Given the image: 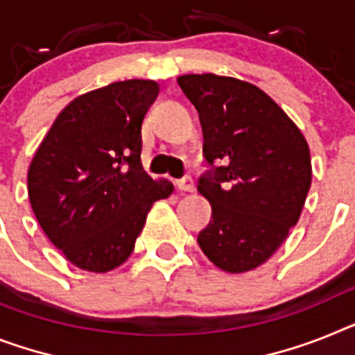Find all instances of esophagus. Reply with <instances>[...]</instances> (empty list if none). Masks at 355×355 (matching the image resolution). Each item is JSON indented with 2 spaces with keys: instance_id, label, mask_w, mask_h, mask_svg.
Listing matches in <instances>:
<instances>
[{
  "instance_id": "esophagus-1",
  "label": "esophagus",
  "mask_w": 355,
  "mask_h": 355,
  "mask_svg": "<svg viewBox=\"0 0 355 355\" xmlns=\"http://www.w3.org/2000/svg\"><path fill=\"white\" fill-rule=\"evenodd\" d=\"M177 187L180 191L191 193L193 189H195V182H193V178L189 177V175H186V177H182L180 180H177Z\"/></svg>"
}]
</instances>
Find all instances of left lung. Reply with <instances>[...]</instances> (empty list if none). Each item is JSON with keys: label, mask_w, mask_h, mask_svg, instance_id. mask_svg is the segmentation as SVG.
<instances>
[{"label": "left lung", "mask_w": 355, "mask_h": 355, "mask_svg": "<svg viewBox=\"0 0 355 355\" xmlns=\"http://www.w3.org/2000/svg\"><path fill=\"white\" fill-rule=\"evenodd\" d=\"M177 83L198 112L209 168L198 178V191L211 204L198 245L225 272L256 269L302 214L312 180L309 144L254 85L214 73Z\"/></svg>", "instance_id": "1"}]
</instances>
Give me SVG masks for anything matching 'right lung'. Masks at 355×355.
I'll return each instance as SVG.
<instances>
[{"label":"right lung","mask_w":355,"mask_h":355,"mask_svg":"<svg viewBox=\"0 0 355 355\" xmlns=\"http://www.w3.org/2000/svg\"><path fill=\"white\" fill-rule=\"evenodd\" d=\"M157 95L155 81L130 79L77 97L32 159V211L79 269L106 272L124 263L151 205L173 193L141 164L142 121Z\"/></svg>","instance_id":"right-lung-1"}]
</instances>
